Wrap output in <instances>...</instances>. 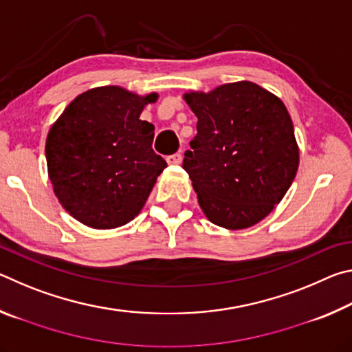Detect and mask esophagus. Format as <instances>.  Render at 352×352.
I'll list each match as a JSON object with an SVG mask.
<instances>
[{"label":"esophagus","mask_w":352,"mask_h":352,"mask_svg":"<svg viewBox=\"0 0 352 352\" xmlns=\"http://www.w3.org/2000/svg\"><path fill=\"white\" fill-rule=\"evenodd\" d=\"M182 155L180 153H175V155H170V157L166 158V162H168V164H180L182 163Z\"/></svg>","instance_id":"1"}]
</instances>
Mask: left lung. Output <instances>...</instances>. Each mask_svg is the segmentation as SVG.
I'll return each mask as SVG.
<instances>
[{"label":"left lung","mask_w":352,"mask_h":352,"mask_svg":"<svg viewBox=\"0 0 352 352\" xmlns=\"http://www.w3.org/2000/svg\"><path fill=\"white\" fill-rule=\"evenodd\" d=\"M197 116V136L184 153L206 219L226 230L261 222L283 200L300 164L294 124L281 99L239 80L183 94Z\"/></svg>","instance_id":"left-lung-1"}]
</instances>
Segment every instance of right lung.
<instances>
[{
    "label": "right lung",
    "instance_id": "right-lung-1",
    "mask_svg": "<svg viewBox=\"0 0 352 352\" xmlns=\"http://www.w3.org/2000/svg\"><path fill=\"white\" fill-rule=\"evenodd\" d=\"M158 93L138 94L119 85L83 91L46 136L47 175L58 204L94 230L129 223L141 212L164 170L153 152V124L141 121Z\"/></svg>",
    "mask_w": 352,
    "mask_h": 352
}]
</instances>
